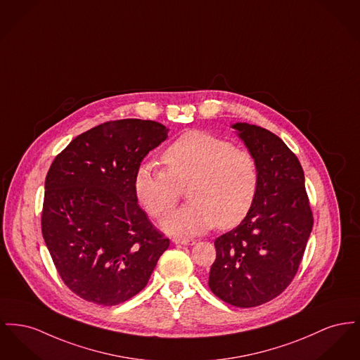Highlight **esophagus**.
<instances>
[{
	"mask_svg": "<svg viewBox=\"0 0 360 360\" xmlns=\"http://www.w3.org/2000/svg\"><path fill=\"white\" fill-rule=\"evenodd\" d=\"M172 242L175 245H184V246H193V245H195L194 239H188V238H174Z\"/></svg>",
	"mask_w": 360,
	"mask_h": 360,
	"instance_id": "esophagus-1",
	"label": "esophagus"
}]
</instances>
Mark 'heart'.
<instances>
[{"instance_id": "b5f03b06", "label": "heart", "mask_w": 360, "mask_h": 360, "mask_svg": "<svg viewBox=\"0 0 360 360\" xmlns=\"http://www.w3.org/2000/svg\"><path fill=\"white\" fill-rule=\"evenodd\" d=\"M165 169L143 163L133 188L150 216L159 217L179 200L189 185L188 205L169 213L162 229L174 235H198L217 226L231 229L250 211L258 186L257 165L250 152L233 148L211 133L191 130L165 150Z\"/></svg>"}]
</instances>
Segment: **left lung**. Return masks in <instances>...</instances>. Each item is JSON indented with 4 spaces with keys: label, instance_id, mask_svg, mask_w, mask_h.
<instances>
[{
    "label": "left lung",
    "instance_id": "8db88e82",
    "mask_svg": "<svg viewBox=\"0 0 360 360\" xmlns=\"http://www.w3.org/2000/svg\"><path fill=\"white\" fill-rule=\"evenodd\" d=\"M257 165L258 186L246 217L214 240L212 292L236 307H255L292 281L313 229L304 174L284 141L264 127L231 125Z\"/></svg>",
    "mask_w": 360,
    "mask_h": 360
}]
</instances>
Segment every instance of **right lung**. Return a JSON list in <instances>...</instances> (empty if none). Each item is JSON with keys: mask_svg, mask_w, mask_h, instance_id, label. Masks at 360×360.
Here are the masks:
<instances>
[{"mask_svg": "<svg viewBox=\"0 0 360 360\" xmlns=\"http://www.w3.org/2000/svg\"><path fill=\"white\" fill-rule=\"evenodd\" d=\"M167 133L155 121L106 122L72 140L47 172L43 239L65 284L88 302L115 306L139 294L169 246L133 188Z\"/></svg>", "mask_w": 360, "mask_h": 360, "instance_id": "add662e5", "label": "right lung"}]
</instances>
